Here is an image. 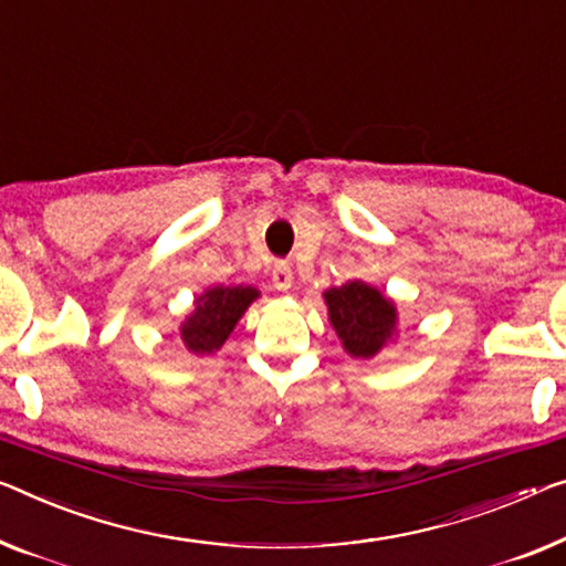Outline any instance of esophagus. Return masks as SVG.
<instances>
[{"label": "esophagus", "mask_w": 566, "mask_h": 566, "mask_svg": "<svg viewBox=\"0 0 566 566\" xmlns=\"http://www.w3.org/2000/svg\"><path fill=\"white\" fill-rule=\"evenodd\" d=\"M292 269L290 264H284V261H280V264H274V272H272V284L276 292H290L292 290Z\"/></svg>", "instance_id": "34e87169"}]
</instances>
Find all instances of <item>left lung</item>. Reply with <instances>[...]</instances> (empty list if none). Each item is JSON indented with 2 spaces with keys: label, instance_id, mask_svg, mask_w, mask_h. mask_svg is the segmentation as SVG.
<instances>
[{
  "label": "left lung",
  "instance_id": "8db88e82",
  "mask_svg": "<svg viewBox=\"0 0 566 566\" xmlns=\"http://www.w3.org/2000/svg\"><path fill=\"white\" fill-rule=\"evenodd\" d=\"M327 319L350 358L370 360L389 350L399 337V310L374 284L360 280L323 292Z\"/></svg>",
  "mask_w": 566,
  "mask_h": 566
}]
</instances>
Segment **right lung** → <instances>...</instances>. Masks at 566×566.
<instances>
[{
	"mask_svg": "<svg viewBox=\"0 0 566 566\" xmlns=\"http://www.w3.org/2000/svg\"><path fill=\"white\" fill-rule=\"evenodd\" d=\"M259 297L261 292L251 284L208 286L206 292L198 294L192 302V312L180 323L185 348L196 356H213L229 340L243 312Z\"/></svg>",
	"mask_w": 566,
	"mask_h": 566,
	"instance_id": "right-lung-1",
	"label": "right lung"
}]
</instances>
